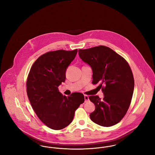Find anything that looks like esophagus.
Instances as JSON below:
<instances>
[{"instance_id":"34e87169","label":"esophagus","mask_w":155,"mask_h":155,"mask_svg":"<svg viewBox=\"0 0 155 155\" xmlns=\"http://www.w3.org/2000/svg\"><path fill=\"white\" fill-rule=\"evenodd\" d=\"M84 99H85V102L87 103L89 101V97L87 95H84Z\"/></svg>"}]
</instances>
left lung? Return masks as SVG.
I'll use <instances>...</instances> for the list:
<instances>
[{"mask_svg":"<svg viewBox=\"0 0 155 155\" xmlns=\"http://www.w3.org/2000/svg\"><path fill=\"white\" fill-rule=\"evenodd\" d=\"M78 53L92 69V84H100L104 94L102 100L97 95L89 97L95 106L90 118L103 127L117 124L124 117L133 97L134 79L131 67L124 58L105 46L79 49Z\"/></svg>","mask_w":155,"mask_h":155,"instance_id":"1","label":"left lung"}]
</instances>
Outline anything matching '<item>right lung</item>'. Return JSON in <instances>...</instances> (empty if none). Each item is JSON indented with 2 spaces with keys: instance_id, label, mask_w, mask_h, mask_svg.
Segmentation results:
<instances>
[{
  "instance_id": "add662e5",
  "label": "right lung",
  "mask_w": 155,
  "mask_h": 155,
  "mask_svg": "<svg viewBox=\"0 0 155 155\" xmlns=\"http://www.w3.org/2000/svg\"><path fill=\"white\" fill-rule=\"evenodd\" d=\"M77 53V49L47 52L37 59L28 75L27 93L31 106L38 117L52 130L69 125L75 111L85 101L81 93L66 97L58 89L65 81L66 68Z\"/></svg>"
}]
</instances>
